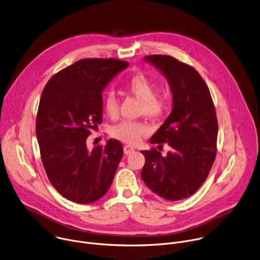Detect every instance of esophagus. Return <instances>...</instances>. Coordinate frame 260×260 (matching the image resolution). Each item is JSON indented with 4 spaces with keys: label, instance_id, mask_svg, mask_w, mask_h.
<instances>
[{
    "label": "esophagus",
    "instance_id": "esophagus-1",
    "mask_svg": "<svg viewBox=\"0 0 260 260\" xmlns=\"http://www.w3.org/2000/svg\"><path fill=\"white\" fill-rule=\"evenodd\" d=\"M135 151V149L132 147V146H130V145H125L124 146V152H125V154H130V153H132V152H134Z\"/></svg>",
    "mask_w": 260,
    "mask_h": 260
}]
</instances>
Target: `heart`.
Returning <instances> with one entry per match:
<instances>
[{
  "label": "heart",
  "instance_id": "b5f03b06",
  "mask_svg": "<svg viewBox=\"0 0 260 260\" xmlns=\"http://www.w3.org/2000/svg\"><path fill=\"white\" fill-rule=\"evenodd\" d=\"M155 83L143 74H136L128 79L126 90L140 99V112L152 118L167 114L171 107V94L167 90L155 91ZM119 105L113 92H109L105 99V111L110 117L118 114ZM150 133V127L142 121L126 120L111 129V135L123 142L136 144L142 136Z\"/></svg>",
  "mask_w": 260,
  "mask_h": 260
}]
</instances>
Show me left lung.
<instances>
[{
    "mask_svg": "<svg viewBox=\"0 0 260 260\" xmlns=\"http://www.w3.org/2000/svg\"><path fill=\"white\" fill-rule=\"evenodd\" d=\"M145 59L167 78L173 95V110L150 143L170 150L166 155L151 147L141 150L145 163L141 178L147 187L168 201L193 194L208 177L216 158L218 123L208 86L190 66L169 55Z\"/></svg>",
    "mask_w": 260,
    "mask_h": 260,
    "instance_id": "left-lung-1",
    "label": "left lung"
}]
</instances>
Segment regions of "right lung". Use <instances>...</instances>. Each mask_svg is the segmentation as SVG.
I'll use <instances>...</instances> for the list:
<instances>
[{
	"label": "right lung",
	"instance_id": "obj_1",
	"mask_svg": "<svg viewBox=\"0 0 260 260\" xmlns=\"http://www.w3.org/2000/svg\"><path fill=\"white\" fill-rule=\"evenodd\" d=\"M129 63L116 58H85L46 84L36 134L41 159L53 187L66 199L90 204L105 196L123 157L119 140L92 150L86 140L102 122V91Z\"/></svg>",
	"mask_w": 260,
	"mask_h": 260
}]
</instances>
